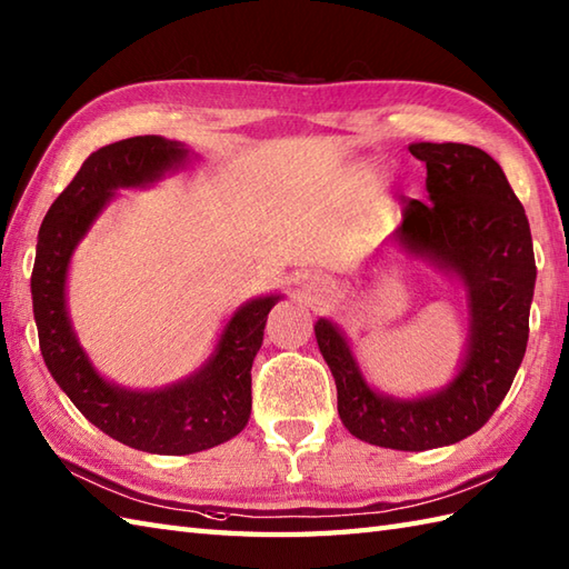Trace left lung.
<instances>
[{
  "label": "left lung",
  "instance_id": "8db88e82",
  "mask_svg": "<svg viewBox=\"0 0 569 569\" xmlns=\"http://www.w3.org/2000/svg\"><path fill=\"white\" fill-rule=\"evenodd\" d=\"M426 163L428 202L406 200L396 239L452 271L469 300V340L457 377L420 398L377 393L337 325L316 322L345 428L369 445L422 452L469 438L509 393L528 345L536 257L528 217L501 166L469 143H410Z\"/></svg>",
  "mask_w": 569,
  "mask_h": 569
}]
</instances>
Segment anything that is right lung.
I'll use <instances>...</instances> for the list:
<instances>
[{"label": "right lung", "instance_id": "obj_1", "mask_svg": "<svg viewBox=\"0 0 569 569\" xmlns=\"http://www.w3.org/2000/svg\"><path fill=\"white\" fill-rule=\"evenodd\" d=\"M188 149L163 137H131L90 153L48 208L31 273L33 318L48 371L92 426L134 450L192 455L234 438L251 413V365L266 318L281 296L247 300L192 377L159 391H129L104 381L80 347L66 306V278L78 241L119 188H143L183 166Z\"/></svg>", "mask_w": 569, "mask_h": 569}]
</instances>
